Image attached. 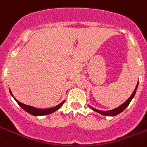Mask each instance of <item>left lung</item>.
<instances>
[{"mask_svg":"<svg viewBox=\"0 0 147 147\" xmlns=\"http://www.w3.org/2000/svg\"><path fill=\"white\" fill-rule=\"evenodd\" d=\"M138 84H137V86H136V88H135V89H134V91L133 92L132 94L130 96V98H128V100H126L124 104H122V105H120L119 107H116V108L113 109V110H107V111H102V110H96V109L93 108V107H92L91 106H89V107H90L94 111L98 113H100V114L103 115V116H116V115H118L119 113H120L121 112H122V111H123V110H124L125 109L126 107L128 106V104H130V102L131 101V100L133 99V98L134 97V94H135V93H136V91H137V88H138Z\"/></svg>","mask_w":147,"mask_h":147,"instance_id":"8db88e82","label":"left lung"}]
</instances>
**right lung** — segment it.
<instances>
[{
	"mask_svg": "<svg viewBox=\"0 0 147 147\" xmlns=\"http://www.w3.org/2000/svg\"><path fill=\"white\" fill-rule=\"evenodd\" d=\"M9 92H10L11 95L14 98V96L13 95V94H12L10 90H9ZM14 99H15L16 101L18 103V104H19V106L21 107L23 110H25L26 112L29 113L30 114L33 115V116H43V115L50 114V113H52L56 111L57 110H59L61 107V105H62L65 101V100H63L62 102L61 103V104H59V105H57V106L54 107H52V108L39 109V108H36V107H34L28 106V105H26V104H22V103L19 102V100H17L15 98H14Z\"/></svg>",
	"mask_w": 147,
	"mask_h": 147,
	"instance_id": "add662e5",
	"label": "right lung"
}]
</instances>
